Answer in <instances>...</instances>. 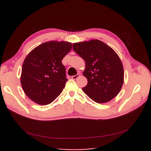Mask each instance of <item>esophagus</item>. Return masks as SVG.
Returning a JSON list of instances; mask_svg holds the SVG:
<instances>
[{
	"label": "esophagus",
	"instance_id": "34e87169",
	"mask_svg": "<svg viewBox=\"0 0 151 151\" xmlns=\"http://www.w3.org/2000/svg\"><path fill=\"white\" fill-rule=\"evenodd\" d=\"M79 76H80L79 74H77V75H75V76H72V78H73V80H76V78H78L79 77Z\"/></svg>",
	"mask_w": 151,
	"mask_h": 151
}]
</instances>
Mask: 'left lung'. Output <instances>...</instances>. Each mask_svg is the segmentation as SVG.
<instances>
[{"mask_svg":"<svg viewBox=\"0 0 151 151\" xmlns=\"http://www.w3.org/2000/svg\"><path fill=\"white\" fill-rule=\"evenodd\" d=\"M73 50L84 60L83 75L88 84L82 90L97 103H106L120 92L124 70L120 58L108 45L98 40L73 44Z\"/></svg>","mask_w":151,"mask_h":151,"instance_id":"1","label":"left lung"}]
</instances>
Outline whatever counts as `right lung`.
I'll use <instances>...</instances> for the list:
<instances>
[{
  "label": "right lung",
  "mask_w": 151,
  "mask_h": 151,
  "mask_svg": "<svg viewBox=\"0 0 151 151\" xmlns=\"http://www.w3.org/2000/svg\"><path fill=\"white\" fill-rule=\"evenodd\" d=\"M71 48L70 42L50 41L28 53L22 63L21 84L32 101L47 105L62 92L67 79L62 61Z\"/></svg>",
  "instance_id": "add662e5"
}]
</instances>
